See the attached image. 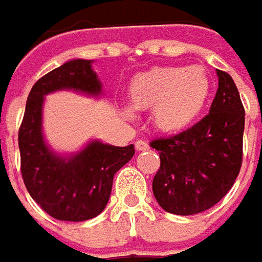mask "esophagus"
Listing matches in <instances>:
<instances>
[{"label":"esophagus","mask_w":262,"mask_h":262,"mask_svg":"<svg viewBox=\"0 0 262 262\" xmlns=\"http://www.w3.org/2000/svg\"><path fill=\"white\" fill-rule=\"evenodd\" d=\"M148 148H149V145H148V142H145V141L138 140L137 142H135V149H137L138 152L146 151Z\"/></svg>","instance_id":"1"}]
</instances>
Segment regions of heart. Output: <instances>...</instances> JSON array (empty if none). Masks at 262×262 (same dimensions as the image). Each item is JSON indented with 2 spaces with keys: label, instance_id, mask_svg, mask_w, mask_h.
I'll list each match as a JSON object with an SVG mask.
<instances>
[{
  "label": "heart",
  "instance_id": "b5f03b06",
  "mask_svg": "<svg viewBox=\"0 0 262 262\" xmlns=\"http://www.w3.org/2000/svg\"><path fill=\"white\" fill-rule=\"evenodd\" d=\"M211 83L202 66H164L135 76L129 100L137 110H151L154 125L162 133L187 128L205 108ZM134 118L133 108L124 110Z\"/></svg>",
  "mask_w": 262,
  "mask_h": 262
}]
</instances>
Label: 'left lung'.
<instances>
[{
	"label": "left lung",
	"mask_w": 262,
	"mask_h": 262,
	"mask_svg": "<svg viewBox=\"0 0 262 262\" xmlns=\"http://www.w3.org/2000/svg\"><path fill=\"white\" fill-rule=\"evenodd\" d=\"M216 73L219 89L209 114L179 134L151 142L161 158L152 192L172 214L190 216L213 207L240 172L244 107L231 76Z\"/></svg>",
	"instance_id": "obj_1"
}]
</instances>
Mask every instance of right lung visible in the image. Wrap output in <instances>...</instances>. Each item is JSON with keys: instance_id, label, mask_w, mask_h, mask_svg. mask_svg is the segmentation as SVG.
Returning <instances> with one entry per match:
<instances>
[{"instance_id": "add662e5", "label": "right lung", "mask_w": 262, "mask_h": 262, "mask_svg": "<svg viewBox=\"0 0 262 262\" xmlns=\"http://www.w3.org/2000/svg\"><path fill=\"white\" fill-rule=\"evenodd\" d=\"M92 63L84 59L69 60L40 77L28 96L18 134L21 173L28 192L49 216L63 222H84L104 210L114 175L135 154L133 144L114 146L98 140L69 157L46 145L42 133L45 96L75 90L98 97L101 83Z\"/></svg>"}]
</instances>
